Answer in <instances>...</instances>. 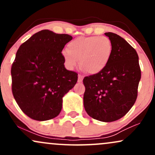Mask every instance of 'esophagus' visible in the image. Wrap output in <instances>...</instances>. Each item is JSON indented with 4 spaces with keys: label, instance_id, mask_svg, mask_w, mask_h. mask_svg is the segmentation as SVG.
Segmentation results:
<instances>
[{
    "label": "esophagus",
    "instance_id": "obj_1",
    "mask_svg": "<svg viewBox=\"0 0 155 155\" xmlns=\"http://www.w3.org/2000/svg\"><path fill=\"white\" fill-rule=\"evenodd\" d=\"M83 79H84V77H83L82 76L79 75V76H78V82H79V83H81V82H82Z\"/></svg>",
    "mask_w": 155,
    "mask_h": 155
}]
</instances>
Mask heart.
Segmentation results:
<instances>
[{"label":"heart","instance_id":"obj_1","mask_svg":"<svg viewBox=\"0 0 155 155\" xmlns=\"http://www.w3.org/2000/svg\"><path fill=\"white\" fill-rule=\"evenodd\" d=\"M113 45L106 36L81 37L69 42L67 50L63 51L65 66L73 70L79 66L90 74H100L111 60Z\"/></svg>","mask_w":155,"mask_h":155}]
</instances>
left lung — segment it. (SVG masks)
<instances>
[{
    "instance_id": "1",
    "label": "left lung",
    "mask_w": 155,
    "mask_h": 155,
    "mask_svg": "<svg viewBox=\"0 0 155 155\" xmlns=\"http://www.w3.org/2000/svg\"><path fill=\"white\" fill-rule=\"evenodd\" d=\"M105 35L113 45L111 60L100 74L84 79V106L92 118L110 122L120 120L133 107L141 74L134 48L116 33Z\"/></svg>"
}]
</instances>
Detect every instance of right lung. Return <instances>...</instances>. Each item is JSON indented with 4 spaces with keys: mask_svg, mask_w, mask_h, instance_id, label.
I'll return each mask as SVG.
<instances>
[{
    "mask_svg": "<svg viewBox=\"0 0 155 155\" xmlns=\"http://www.w3.org/2000/svg\"><path fill=\"white\" fill-rule=\"evenodd\" d=\"M72 38L42 30L17 50L11 70L12 93L30 118L46 121L58 116L63 96L77 82L78 74L65 68L61 53Z\"/></svg>",
    "mask_w": 155,
    "mask_h": 155,
    "instance_id": "right-lung-1",
    "label": "right lung"
}]
</instances>
